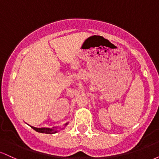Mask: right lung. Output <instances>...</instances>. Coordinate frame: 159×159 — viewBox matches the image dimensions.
<instances>
[{"label": "right lung", "mask_w": 159, "mask_h": 159, "mask_svg": "<svg viewBox=\"0 0 159 159\" xmlns=\"http://www.w3.org/2000/svg\"><path fill=\"white\" fill-rule=\"evenodd\" d=\"M68 125V123L65 124V125ZM30 127H31L33 129H34L36 132L40 133H45V134H54V133L57 132V131L54 129V127L52 128V129H50V128H36L34 126Z\"/></svg>", "instance_id": "right-lung-1"}]
</instances>
